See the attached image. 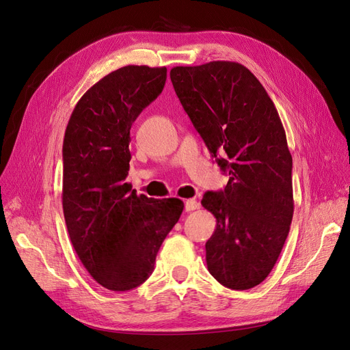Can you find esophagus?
Wrapping results in <instances>:
<instances>
[{"instance_id": "1", "label": "esophagus", "mask_w": 350, "mask_h": 350, "mask_svg": "<svg viewBox=\"0 0 350 350\" xmlns=\"http://www.w3.org/2000/svg\"><path fill=\"white\" fill-rule=\"evenodd\" d=\"M200 208V203L198 201H196V200H193V198H190V200H186V203H185V210L189 213V211H194V210H198Z\"/></svg>"}]
</instances>
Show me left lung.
I'll use <instances>...</instances> for the list:
<instances>
[{
	"label": "left lung",
	"instance_id": "left-lung-1",
	"mask_svg": "<svg viewBox=\"0 0 350 350\" xmlns=\"http://www.w3.org/2000/svg\"><path fill=\"white\" fill-rule=\"evenodd\" d=\"M176 95L226 174L201 204L217 227L206 243L210 273L227 288L261 284L282 251L293 215L292 156L280 115L244 65L213 61L170 70Z\"/></svg>",
	"mask_w": 350,
	"mask_h": 350
}]
</instances>
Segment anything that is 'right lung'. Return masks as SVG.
<instances>
[{
    "mask_svg": "<svg viewBox=\"0 0 350 350\" xmlns=\"http://www.w3.org/2000/svg\"><path fill=\"white\" fill-rule=\"evenodd\" d=\"M167 69L127 65L96 82L68 122L62 206L70 243L98 284L129 291L150 277L161 243L185 208L137 196L126 183L131 127L164 88Z\"/></svg>",
    "mask_w": 350,
    "mask_h": 350,
    "instance_id": "obj_1",
    "label": "right lung"
}]
</instances>
